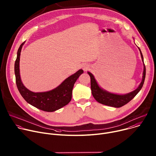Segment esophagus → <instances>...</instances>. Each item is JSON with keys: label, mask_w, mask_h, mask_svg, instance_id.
<instances>
[{"label": "esophagus", "mask_w": 156, "mask_h": 156, "mask_svg": "<svg viewBox=\"0 0 156 156\" xmlns=\"http://www.w3.org/2000/svg\"><path fill=\"white\" fill-rule=\"evenodd\" d=\"M82 68H83V69L85 71H87L88 69V68H89V66H88V65H84Z\"/></svg>", "instance_id": "esophagus-1"}]
</instances>
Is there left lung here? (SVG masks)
<instances>
[{
	"instance_id": "8db88e82",
	"label": "left lung",
	"mask_w": 156,
	"mask_h": 156,
	"mask_svg": "<svg viewBox=\"0 0 156 156\" xmlns=\"http://www.w3.org/2000/svg\"><path fill=\"white\" fill-rule=\"evenodd\" d=\"M140 51L141 56L142 58V60L143 61V56L142 55V53L141 51V50L140 48H138ZM144 63V62H143ZM88 74L90 76L91 79V93L93 97L94 98L100 103H101L103 105L109 106L114 108H120L127 103H128L130 101H131L136 95L137 93L140 91L141 89L144 79L146 76V67L144 64V71H143V79L142 81L139 85V87L133 91L128 93L126 95H117L114 94V93H111L109 92H108L103 89H101L98 85L96 80L95 79L94 76L93 74L89 72H88Z\"/></svg>"
}]
</instances>
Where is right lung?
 <instances>
[{
	"instance_id": "obj_1",
	"label": "right lung",
	"mask_w": 156,
	"mask_h": 156,
	"mask_svg": "<svg viewBox=\"0 0 156 156\" xmlns=\"http://www.w3.org/2000/svg\"><path fill=\"white\" fill-rule=\"evenodd\" d=\"M24 42L20 46L15 63V74L17 88L23 98L30 105L46 112L55 111L67 105L71 100L74 85L79 77L83 73L79 70L73 75L68 77L58 87L46 92L34 93L26 88L21 80L20 75V57L22 47Z\"/></svg>"
}]
</instances>
